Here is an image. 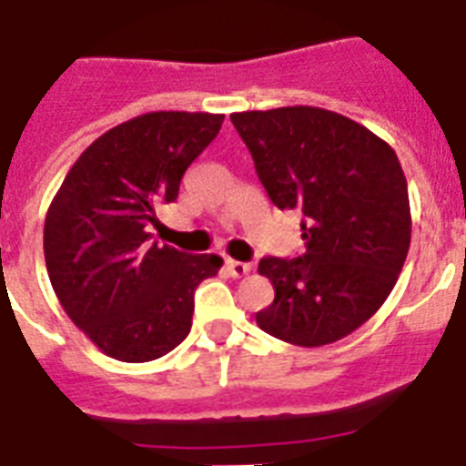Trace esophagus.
Returning <instances> with one entry per match:
<instances>
[{
	"label": "esophagus",
	"instance_id": "esophagus-1",
	"mask_svg": "<svg viewBox=\"0 0 466 466\" xmlns=\"http://www.w3.org/2000/svg\"><path fill=\"white\" fill-rule=\"evenodd\" d=\"M226 271H228L233 279H242V276H248L249 271H252V267H249V264H245V261L226 259Z\"/></svg>",
	"mask_w": 466,
	"mask_h": 466
}]
</instances>
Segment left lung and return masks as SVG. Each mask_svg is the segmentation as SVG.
I'll list each match as a JSON object with an SVG mask.
<instances>
[{"mask_svg":"<svg viewBox=\"0 0 466 466\" xmlns=\"http://www.w3.org/2000/svg\"><path fill=\"white\" fill-rule=\"evenodd\" d=\"M230 121L268 199L305 217V255L259 261L276 298L257 326L299 348L336 343L374 317L407 259L412 217L398 155L319 106L240 111Z\"/></svg>","mask_w":466,"mask_h":466,"instance_id":"left-lung-1","label":"left lung"}]
</instances>
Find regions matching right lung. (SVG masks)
I'll return each mask as SVG.
<instances>
[{
  "mask_svg": "<svg viewBox=\"0 0 466 466\" xmlns=\"http://www.w3.org/2000/svg\"><path fill=\"white\" fill-rule=\"evenodd\" d=\"M224 114L149 111L78 157L45 218V261L71 321L104 355L152 362L186 340L195 288L224 259L149 245L157 207L218 136Z\"/></svg>",
  "mask_w": 466,
  "mask_h": 466,
  "instance_id": "add662e5",
  "label": "right lung"
}]
</instances>
